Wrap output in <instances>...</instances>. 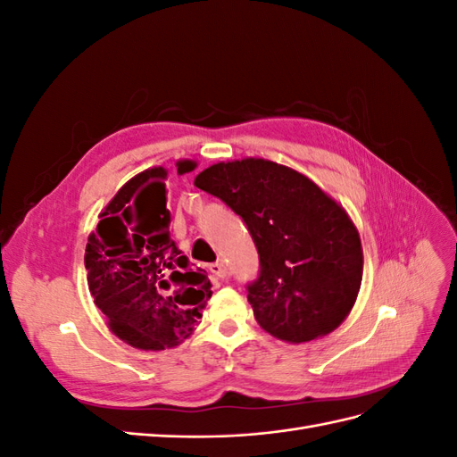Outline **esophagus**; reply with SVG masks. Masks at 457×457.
<instances>
[{
    "mask_svg": "<svg viewBox=\"0 0 457 457\" xmlns=\"http://www.w3.org/2000/svg\"><path fill=\"white\" fill-rule=\"evenodd\" d=\"M210 272H212L213 280H225L228 276L227 267L223 265V262H213V265H210Z\"/></svg>",
    "mask_w": 457,
    "mask_h": 457,
    "instance_id": "34e87169",
    "label": "esophagus"
}]
</instances>
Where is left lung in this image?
<instances>
[{
	"label": "left lung",
	"instance_id": "1",
	"mask_svg": "<svg viewBox=\"0 0 457 457\" xmlns=\"http://www.w3.org/2000/svg\"><path fill=\"white\" fill-rule=\"evenodd\" d=\"M195 185L232 207L252 234L261 274L247 301L267 334L299 345L343 324L361 292L364 253L339 202L307 175L265 158L213 163Z\"/></svg>",
	"mask_w": 457,
	"mask_h": 457
}]
</instances>
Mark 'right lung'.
Masks as SVG:
<instances>
[{
    "mask_svg": "<svg viewBox=\"0 0 457 457\" xmlns=\"http://www.w3.org/2000/svg\"><path fill=\"white\" fill-rule=\"evenodd\" d=\"M175 168L185 175L198 162L177 160ZM165 179L162 165L131 177L103 207L86 247L95 305L116 337L141 351L188 339L213 294L205 270L190 267L171 240Z\"/></svg>",
    "mask_w": 457,
    "mask_h": 457,
    "instance_id": "add662e5",
    "label": "right lung"
}]
</instances>
